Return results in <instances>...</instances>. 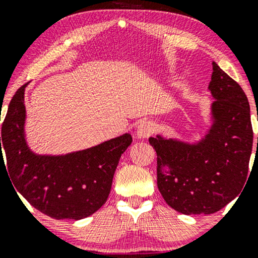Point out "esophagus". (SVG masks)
Instances as JSON below:
<instances>
[{
	"instance_id": "34e87169",
	"label": "esophagus",
	"mask_w": 258,
	"mask_h": 258,
	"mask_svg": "<svg viewBox=\"0 0 258 258\" xmlns=\"http://www.w3.org/2000/svg\"><path fill=\"white\" fill-rule=\"evenodd\" d=\"M154 125L150 121H143L138 125L137 128V137L139 139H146L153 135Z\"/></svg>"
}]
</instances>
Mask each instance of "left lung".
Returning <instances> with one entry per match:
<instances>
[{"instance_id": "1", "label": "left lung", "mask_w": 258, "mask_h": 258, "mask_svg": "<svg viewBox=\"0 0 258 258\" xmlns=\"http://www.w3.org/2000/svg\"><path fill=\"white\" fill-rule=\"evenodd\" d=\"M210 125L194 142L150 137L158 155V188L183 215H211L238 197L246 183L253 132L250 105L238 82L212 61ZM258 141V138H257Z\"/></svg>"}]
</instances>
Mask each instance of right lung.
<instances>
[{
  "label": "right lung",
  "instance_id": "obj_1",
  "mask_svg": "<svg viewBox=\"0 0 258 258\" xmlns=\"http://www.w3.org/2000/svg\"><path fill=\"white\" fill-rule=\"evenodd\" d=\"M12 98L0 137L8 159V173L16 193L42 214L55 220H82L104 205L119 160L131 146L123 133L87 149L67 154H37L26 141L25 88ZM19 197V195H18Z\"/></svg>",
  "mask_w": 258,
  "mask_h": 258
}]
</instances>
